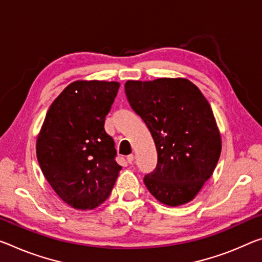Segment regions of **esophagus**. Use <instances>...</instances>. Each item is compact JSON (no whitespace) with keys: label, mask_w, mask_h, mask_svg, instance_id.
I'll return each mask as SVG.
<instances>
[{"label":"esophagus","mask_w":262,"mask_h":262,"mask_svg":"<svg viewBox=\"0 0 262 262\" xmlns=\"http://www.w3.org/2000/svg\"><path fill=\"white\" fill-rule=\"evenodd\" d=\"M127 161H128V163L132 164L133 162H134V155H133V154H130V155H128L127 156Z\"/></svg>","instance_id":"34e87169"}]
</instances>
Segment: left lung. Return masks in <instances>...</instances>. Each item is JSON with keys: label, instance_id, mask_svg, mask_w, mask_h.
I'll use <instances>...</instances> for the list:
<instances>
[{"label": "left lung", "instance_id": "8db88e82", "mask_svg": "<svg viewBox=\"0 0 262 262\" xmlns=\"http://www.w3.org/2000/svg\"><path fill=\"white\" fill-rule=\"evenodd\" d=\"M124 92L156 146V168L143 178L149 192L169 206L192 201L213 173L222 151L210 103L183 78L128 80Z\"/></svg>", "mask_w": 262, "mask_h": 262}]
</instances>
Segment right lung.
I'll return each mask as SVG.
<instances>
[{"label":"right lung","mask_w":262,"mask_h":262,"mask_svg":"<svg viewBox=\"0 0 262 262\" xmlns=\"http://www.w3.org/2000/svg\"><path fill=\"white\" fill-rule=\"evenodd\" d=\"M116 81L78 80L52 102L37 139L39 167L66 204L93 210L110 197L121 167L105 119L118 94Z\"/></svg>","instance_id":"right-lung-1"}]
</instances>
